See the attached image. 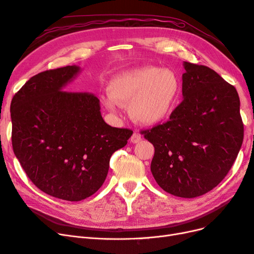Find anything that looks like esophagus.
<instances>
[{
    "mask_svg": "<svg viewBox=\"0 0 254 254\" xmlns=\"http://www.w3.org/2000/svg\"><path fill=\"white\" fill-rule=\"evenodd\" d=\"M130 141L133 144H136L142 141V135L140 134V132H133V134L130 137Z\"/></svg>",
    "mask_w": 254,
    "mask_h": 254,
    "instance_id": "obj_1",
    "label": "esophagus"
}]
</instances>
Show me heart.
<instances>
[{
  "label": "heart",
  "instance_id": "obj_1",
  "mask_svg": "<svg viewBox=\"0 0 254 254\" xmlns=\"http://www.w3.org/2000/svg\"><path fill=\"white\" fill-rule=\"evenodd\" d=\"M181 90L180 79L170 68L143 65L120 72L110 80L104 105H128L130 118L143 125L162 122L175 108Z\"/></svg>",
  "mask_w": 254,
  "mask_h": 254
}]
</instances>
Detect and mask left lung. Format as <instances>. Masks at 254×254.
<instances>
[{"instance_id":"1","label":"left lung","mask_w":254,"mask_h":254,"mask_svg":"<svg viewBox=\"0 0 254 254\" xmlns=\"http://www.w3.org/2000/svg\"><path fill=\"white\" fill-rule=\"evenodd\" d=\"M183 101L170 121L143 131L155 147L150 170L161 189L194 198L227 176L244 140L236 89L212 68L184 61Z\"/></svg>"}]
</instances>
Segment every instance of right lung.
Instances as JSON below:
<instances>
[{
    "mask_svg": "<svg viewBox=\"0 0 254 254\" xmlns=\"http://www.w3.org/2000/svg\"><path fill=\"white\" fill-rule=\"evenodd\" d=\"M80 71L67 65L37 74L10 105L12 148L23 170L38 189L67 201L96 193L112 153L132 135L107 124L95 95L64 91Z\"/></svg>",
    "mask_w": 254,
    "mask_h": 254,
    "instance_id": "1",
    "label": "right lung"
}]
</instances>
